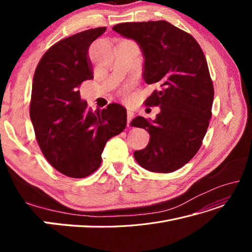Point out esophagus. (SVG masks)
<instances>
[{
    "label": "esophagus",
    "mask_w": 252,
    "mask_h": 252,
    "mask_svg": "<svg viewBox=\"0 0 252 252\" xmlns=\"http://www.w3.org/2000/svg\"><path fill=\"white\" fill-rule=\"evenodd\" d=\"M133 116H134L133 111L128 109V110H127V126L130 125V122H131V120L133 119Z\"/></svg>",
    "instance_id": "1"
}]
</instances>
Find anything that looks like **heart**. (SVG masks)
I'll use <instances>...</instances> for the list:
<instances>
[{"label": "heart", "instance_id": "obj_1", "mask_svg": "<svg viewBox=\"0 0 252 252\" xmlns=\"http://www.w3.org/2000/svg\"><path fill=\"white\" fill-rule=\"evenodd\" d=\"M130 84H126L125 86H123L121 88V90H120V94L123 96V97H127L128 96V94H129V93H130Z\"/></svg>", "mask_w": 252, "mask_h": 252}]
</instances>
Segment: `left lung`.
I'll use <instances>...</instances> for the list:
<instances>
[{"instance_id": "left-lung-1", "label": "left lung", "mask_w": 252, "mask_h": 252, "mask_svg": "<svg viewBox=\"0 0 252 252\" xmlns=\"http://www.w3.org/2000/svg\"><path fill=\"white\" fill-rule=\"evenodd\" d=\"M114 32L133 39L145 59L143 78L157 89L145 106H159L155 121L143 117L131 126L149 132V143L134 151L148 171L168 173L187 164L201 148L213 102V84L207 61L194 37L166 21L121 23Z\"/></svg>"}]
</instances>
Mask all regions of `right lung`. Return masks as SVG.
Returning a JSON list of instances; mask_svg holds the SVG:
<instances>
[{
	"label": "right lung",
	"mask_w": 252,
	"mask_h": 252,
	"mask_svg": "<svg viewBox=\"0 0 252 252\" xmlns=\"http://www.w3.org/2000/svg\"><path fill=\"white\" fill-rule=\"evenodd\" d=\"M105 32L88 29L53 44L33 75L29 114L35 139L48 163L69 178L94 173L106 143L126 127L123 106L93 111L80 95L81 83L94 79L89 46Z\"/></svg>",
	"instance_id": "obj_1"
}]
</instances>
